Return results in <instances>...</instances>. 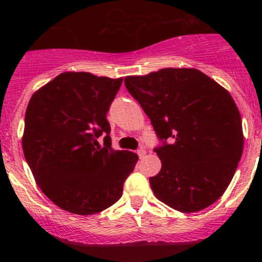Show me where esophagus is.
<instances>
[{"mask_svg": "<svg viewBox=\"0 0 262 262\" xmlns=\"http://www.w3.org/2000/svg\"><path fill=\"white\" fill-rule=\"evenodd\" d=\"M138 155L140 159H143V157L145 156V149L144 148H140V149H138Z\"/></svg>", "mask_w": 262, "mask_h": 262, "instance_id": "esophagus-1", "label": "esophagus"}]
</instances>
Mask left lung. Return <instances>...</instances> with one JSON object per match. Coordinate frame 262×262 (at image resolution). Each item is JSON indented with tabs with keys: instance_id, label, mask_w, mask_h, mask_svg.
<instances>
[{
	"instance_id": "left-lung-1",
	"label": "left lung",
	"mask_w": 262,
	"mask_h": 262,
	"mask_svg": "<svg viewBox=\"0 0 262 262\" xmlns=\"http://www.w3.org/2000/svg\"><path fill=\"white\" fill-rule=\"evenodd\" d=\"M161 142V170L149 177L157 200L181 212L216 202L242 159L243 127L231 94L198 69L165 68L124 78Z\"/></svg>"
}]
</instances>
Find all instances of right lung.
Returning a JSON list of instances; mask_svg holds the SVG:
<instances>
[{"label": "right lung", "mask_w": 262, "mask_h": 262, "mask_svg": "<svg viewBox=\"0 0 262 262\" xmlns=\"http://www.w3.org/2000/svg\"><path fill=\"white\" fill-rule=\"evenodd\" d=\"M123 78L66 72L32 94L25 115V159L41 191L77 215L114 205L138 155L111 147L106 119ZM104 136V147L98 143Z\"/></svg>", "instance_id": "obj_1"}]
</instances>
